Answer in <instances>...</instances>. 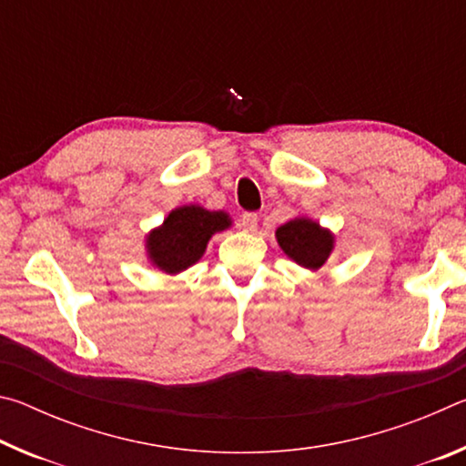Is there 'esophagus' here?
<instances>
[{"instance_id":"34e87169","label":"esophagus","mask_w":466,"mask_h":466,"mask_svg":"<svg viewBox=\"0 0 466 466\" xmlns=\"http://www.w3.org/2000/svg\"><path fill=\"white\" fill-rule=\"evenodd\" d=\"M240 226L244 232H255L257 226H258V218L257 214H252V211H247V214H242L240 218Z\"/></svg>"}]
</instances>
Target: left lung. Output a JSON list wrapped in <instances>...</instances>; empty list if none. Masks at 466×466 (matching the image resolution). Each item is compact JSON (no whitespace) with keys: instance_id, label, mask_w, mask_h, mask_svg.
Instances as JSON below:
<instances>
[{"instance_id":"obj_1","label":"left lung","mask_w":466,"mask_h":466,"mask_svg":"<svg viewBox=\"0 0 466 466\" xmlns=\"http://www.w3.org/2000/svg\"><path fill=\"white\" fill-rule=\"evenodd\" d=\"M275 238L291 261L310 271L320 269L335 248V234L306 216L279 226Z\"/></svg>"}]
</instances>
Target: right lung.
I'll list each match as a JSON object with an SVG mask.
<instances>
[{"instance_id": "1", "label": "right lung", "mask_w": 466, "mask_h": 466, "mask_svg": "<svg viewBox=\"0 0 466 466\" xmlns=\"http://www.w3.org/2000/svg\"><path fill=\"white\" fill-rule=\"evenodd\" d=\"M230 226L232 218L226 211H209L195 203L180 205L146 234L147 261L162 273H183L205 255L211 236Z\"/></svg>"}]
</instances>
